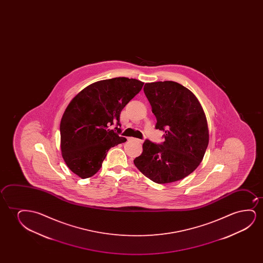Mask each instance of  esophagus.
<instances>
[{"label": "esophagus", "mask_w": 263, "mask_h": 263, "mask_svg": "<svg viewBox=\"0 0 263 263\" xmlns=\"http://www.w3.org/2000/svg\"><path fill=\"white\" fill-rule=\"evenodd\" d=\"M128 140L137 142L138 144H142V143H143V141L140 140V139H137V138H134V137H130V138H128Z\"/></svg>", "instance_id": "1"}]
</instances>
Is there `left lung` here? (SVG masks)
<instances>
[{
	"instance_id": "8db88e82",
	"label": "left lung",
	"mask_w": 263,
	"mask_h": 263,
	"mask_svg": "<svg viewBox=\"0 0 263 263\" xmlns=\"http://www.w3.org/2000/svg\"><path fill=\"white\" fill-rule=\"evenodd\" d=\"M144 91L157 120L156 129L165 131L164 142L144 141L134 163L156 183L181 180L197 169L209 145L205 112L192 91L173 81L145 83Z\"/></svg>"
}]
</instances>
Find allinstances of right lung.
Wrapping results in <instances>:
<instances>
[{
    "instance_id": "right-lung-1",
    "label": "right lung",
    "mask_w": 263,
    "mask_h": 263,
    "mask_svg": "<svg viewBox=\"0 0 263 263\" xmlns=\"http://www.w3.org/2000/svg\"><path fill=\"white\" fill-rule=\"evenodd\" d=\"M144 83L117 77L91 83L70 101L60 122L62 156L82 179L101 169L108 150L126 142L114 130L124 107L140 91ZM116 129H120L116 127Z\"/></svg>"
}]
</instances>
